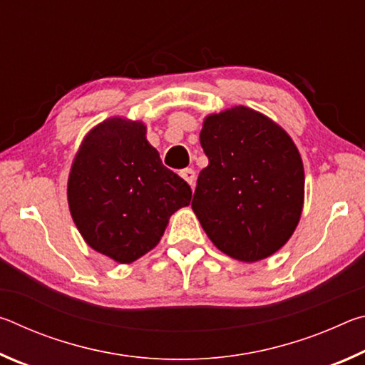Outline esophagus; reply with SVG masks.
I'll return each mask as SVG.
<instances>
[{"label": "esophagus", "mask_w": 365, "mask_h": 365, "mask_svg": "<svg viewBox=\"0 0 365 365\" xmlns=\"http://www.w3.org/2000/svg\"><path fill=\"white\" fill-rule=\"evenodd\" d=\"M180 177L183 178L185 182H188V183H190V187H191V188L195 187L196 174H195V170H193V169H183V170H180Z\"/></svg>", "instance_id": "esophagus-1"}]
</instances>
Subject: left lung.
I'll return each instance as SVG.
<instances>
[{"instance_id":"8db88e82","label":"left lung","mask_w":365,"mask_h":365,"mask_svg":"<svg viewBox=\"0 0 365 365\" xmlns=\"http://www.w3.org/2000/svg\"><path fill=\"white\" fill-rule=\"evenodd\" d=\"M207 168L191 207L227 256L256 262L285 245L304 202V168L289 135L267 115L235 106L207 115L200 133Z\"/></svg>"}]
</instances>
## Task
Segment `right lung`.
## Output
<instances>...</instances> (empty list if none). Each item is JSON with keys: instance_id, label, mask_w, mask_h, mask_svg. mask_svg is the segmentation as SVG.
Here are the masks:
<instances>
[{"instance_id": "1", "label": "right lung", "mask_w": 365, "mask_h": 365, "mask_svg": "<svg viewBox=\"0 0 365 365\" xmlns=\"http://www.w3.org/2000/svg\"><path fill=\"white\" fill-rule=\"evenodd\" d=\"M67 201L86 245L130 264L159 243L170 215L190 205L191 188L163 165L143 122L110 117L80 145Z\"/></svg>"}]
</instances>
